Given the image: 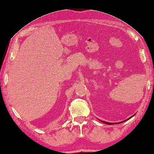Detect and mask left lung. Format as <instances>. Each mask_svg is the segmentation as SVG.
I'll use <instances>...</instances> for the list:
<instances>
[{"label":"left lung","instance_id":"8db88e82","mask_svg":"<svg viewBox=\"0 0 154 154\" xmlns=\"http://www.w3.org/2000/svg\"><path fill=\"white\" fill-rule=\"evenodd\" d=\"M133 116H131V117H129V118H128V119H126V120H124V121H123V122H118V123H123V122H125V121H127V120H129V119H130V118H131V117H133ZM99 121H100V122H103V123H105V124H107V125H113V124H115V123H109V122H104V121H101V120H100V119H99Z\"/></svg>","mask_w":154,"mask_h":154}]
</instances>
